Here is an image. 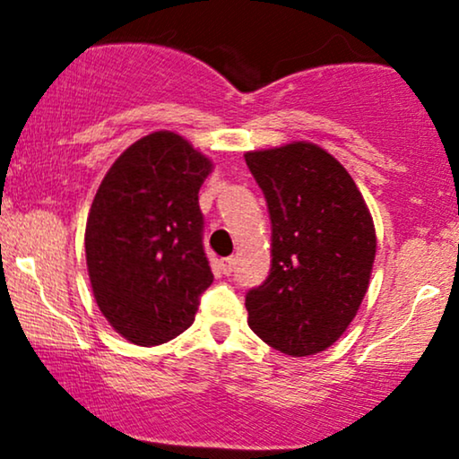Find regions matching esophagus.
I'll return each mask as SVG.
<instances>
[{"instance_id":"esophagus-1","label":"esophagus","mask_w":459,"mask_h":459,"mask_svg":"<svg viewBox=\"0 0 459 459\" xmlns=\"http://www.w3.org/2000/svg\"><path fill=\"white\" fill-rule=\"evenodd\" d=\"M219 267H221L223 275H230L231 272H234V259H231V256H228V259H221Z\"/></svg>"}]
</instances>
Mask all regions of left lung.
<instances>
[{
  "label": "left lung",
  "mask_w": 459,
  "mask_h": 459,
  "mask_svg": "<svg viewBox=\"0 0 459 459\" xmlns=\"http://www.w3.org/2000/svg\"><path fill=\"white\" fill-rule=\"evenodd\" d=\"M272 219V269L247 292L248 325L280 353L305 357L336 342L368 292L372 217L355 181L313 143L244 154Z\"/></svg>",
  "instance_id": "obj_1"
}]
</instances>
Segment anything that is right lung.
I'll use <instances>...</instances> for the list:
<instances>
[{"label": "right lung", "instance_id": "right-lung-1", "mask_svg": "<svg viewBox=\"0 0 459 459\" xmlns=\"http://www.w3.org/2000/svg\"><path fill=\"white\" fill-rule=\"evenodd\" d=\"M211 160L184 137L156 131L106 173L85 228L100 311L118 334L154 347L187 330L212 284L198 190Z\"/></svg>", "mask_w": 459, "mask_h": 459}]
</instances>
